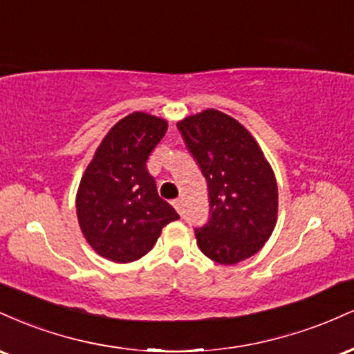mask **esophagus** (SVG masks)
Masks as SVG:
<instances>
[{
    "instance_id": "obj_1",
    "label": "esophagus",
    "mask_w": 354,
    "mask_h": 354,
    "mask_svg": "<svg viewBox=\"0 0 354 354\" xmlns=\"http://www.w3.org/2000/svg\"><path fill=\"white\" fill-rule=\"evenodd\" d=\"M171 205L174 206V209H176L178 213H181V208H183V203H181V200H173V201H171Z\"/></svg>"
}]
</instances>
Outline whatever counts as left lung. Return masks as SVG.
Here are the masks:
<instances>
[{
  "instance_id": "8db88e82",
  "label": "left lung",
  "mask_w": 354,
  "mask_h": 354,
  "mask_svg": "<svg viewBox=\"0 0 354 354\" xmlns=\"http://www.w3.org/2000/svg\"><path fill=\"white\" fill-rule=\"evenodd\" d=\"M206 178L209 219L194 230L200 250L219 265H236L261 250L278 218V185L251 133L218 109L178 121Z\"/></svg>"
}]
</instances>
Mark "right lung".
I'll list each match as a JSON object with an SVG mask.
<instances>
[{"mask_svg":"<svg viewBox=\"0 0 354 354\" xmlns=\"http://www.w3.org/2000/svg\"><path fill=\"white\" fill-rule=\"evenodd\" d=\"M168 121L136 111L108 131L80 181L76 214L89 246L115 263L145 256L180 214L158 194L146 160Z\"/></svg>","mask_w":354,"mask_h":354,"instance_id":"obj_1","label":"right lung"}]
</instances>
